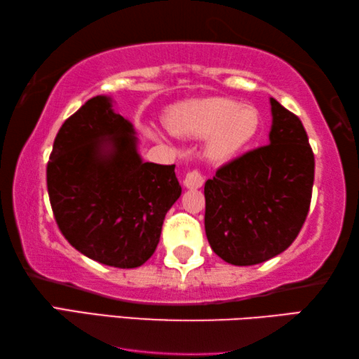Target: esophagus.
<instances>
[{"mask_svg":"<svg viewBox=\"0 0 359 359\" xmlns=\"http://www.w3.org/2000/svg\"><path fill=\"white\" fill-rule=\"evenodd\" d=\"M183 183H184L187 189H198V187H202L203 183H205L202 170H198V168L189 170V172H187L186 176H184Z\"/></svg>","mask_w":359,"mask_h":359,"instance_id":"34e87169","label":"esophagus"}]
</instances>
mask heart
Listing matches in <instances>:
<instances>
[{
    "mask_svg": "<svg viewBox=\"0 0 359 359\" xmlns=\"http://www.w3.org/2000/svg\"><path fill=\"white\" fill-rule=\"evenodd\" d=\"M175 133L208 137V156L224 161L246 148L259 132L261 116L256 108L232 98L194 100L175 107L168 114Z\"/></svg>",
    "mask_w": 359,
    "mask_h": 359,
    "instance_id": "heart-1",
    "label": "heart"
}]
</instances>
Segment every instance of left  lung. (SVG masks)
I'll use <instances>...</instances> for the list:
<instances>
[{
    "mask_svg": "<svg viewBox=\"0 0 359 359\" xmlns=\"http://www.w3.org/2000/svg\"><path fill=\"white\" fill-rule=\"evenodd\" d=\"M269 144L245 152L205 183V232L233 266H255L294 242L312 201L315 157L299 117L275 98Z\"/></svg>",
    "mask_w": 359,
    "mask_h": 359,
    "instance_id": "obj_1",
    "label": "left lung"
}]
</instances>
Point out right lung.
<instances>
[{"label": "right lung", "instance_id": "add662e5", "mask_svg": "<svg viewBox=\"0 0 359 359\" xmlns=\"http://www.w3.org/2000/svg\"><path fill=\"white\" fill-rule=\"evenodd\" d=\"M47 192L69 245L104 266L135 269L154 255L167 211L181 196L175 165L143 162L132 124L93 97L58 130Z\"/></svg>", "mask_w": 359, "mask_h": 359}]
</instances>
